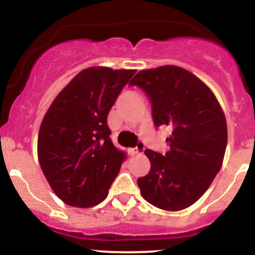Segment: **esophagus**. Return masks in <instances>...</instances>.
Wrapping results in <instances>:
<instances>
[{
	"instance_id": "obj_1",
	"label": "esophagus",
	"mask_w": 255,
	"mask_h": 255,
	"mask_svg": "<svg viewBox=\"0 0 255 255\" xmlns=\"http://www.w3.org/2000/svg\"><path fill=\"white\" fill-rule=\"evenodd\" d=\"M145 150V144L142 141H139L137 142V146L136 147H131L128 150V152H129L130 156H136V154L141 153V152H144Z\"/></svg>"
}]
</instances>
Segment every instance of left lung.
<instances>
[{
	"instance_id": "8db88e82",
	"label": "left lung",
	"mask_w": 255,
	"mask_h": 255,
	"mask_svg": "<svg viewBox=\"0 0 255 255\" xmlns=\"http://www.w3.org/2000/svg\"><path fill=\"white\" fill-rule=\"evenodd\" d=\"M130 85L145 91L156 127L170 126L163 156L146 150L150 172L137 178L142 198L158 209H187L207 191L223 164L227 120L206 84L177 66L140 71Z\"/></svg>"
}]
</instances>
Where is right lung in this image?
I'll use <instances>...</instances> for the list:
<instances>
[{"label":"right lung","mask_w":255,"mask_h":255,"mask_svg":"<svg viewBox=\"0 0 255 255\" xmlns=\"http://www.w3.org/2000/svg\"><path fill=\"white\" fill-rule=\"evenodd\" d=\"M134 69L90 67L54 99L38 134V160L64 204L87 209L107 198L126 153L110 139L108 115Z\"/></svg>","instance_id":"1"}]
</instances>
